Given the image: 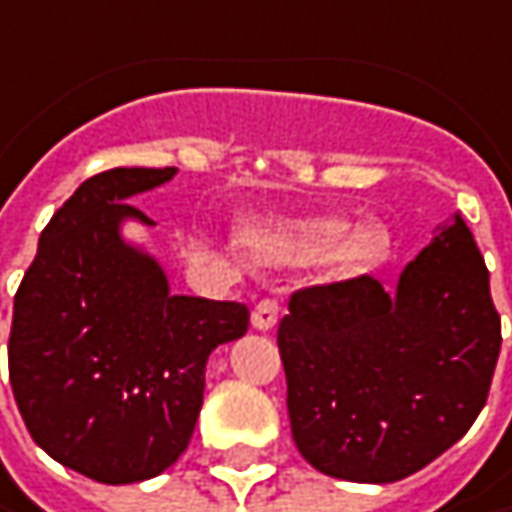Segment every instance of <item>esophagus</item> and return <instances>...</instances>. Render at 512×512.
<instances>
[{
    "label": "esophagus",
    "instance_id": "obj_1",
    "mask_svg": "<svg viewBox=\"0 0 512 512\" xmlns=\"http://www.w3.org/2000/svg\"><path fill=\"white\" fill-rule=\"evenodd\" d=\"M278 315H280L278 300H260L255 309H252V329H257V332H269V329H275Z\"/></svg>",
    "mask_w": 512,
    "mask_h": 512
}]
</instances>
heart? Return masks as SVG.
I'll list each match as a JSON object with an SVG mask.
<instances>
[{
  "label": "heart",
  "mask_w": 512,
  "mask_h": 512,
  "mask_svg": "<svg viewBox=\"0 0 512 512\" xmlns=\"http://www.w3.org/2000/svg\"><path fill=\"white\" fill-rule=\"evenodd\" d=\"M237 243L263 266H300L321 257L332 280H352L389 257L392 232L381 217L346 223L341 214H306L278 220H246Z\"/></svg>",
  "instance_id": "1"
}]
</instances>
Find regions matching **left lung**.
<instances>
[{
    "label": "left lung",
    "instance_id": "8db88e82",
    "mask_svg": "<svg viewBox=\"0 0 512 512\" xmlns=\"http://www.w3.org/2000/svg\"><path fill=\"white\" fill-rule=\"evenodd\" d=\"M300 456L326 476L389 484L450 450L487 401L501 349L490 272L464 217L404 266L303 289L278 329Z\"/></svg>",
    "mask_w": 512,
    "mask_h": 512
}]
</instances>
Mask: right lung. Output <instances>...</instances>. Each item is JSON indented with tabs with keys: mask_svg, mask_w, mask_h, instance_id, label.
Segmentation results:
<instances>
[{
	"mask_svg": "<svg viewBox=\"0 0 512 512\" xmlns=\"http://www.w3.org/2000/svg\"><path fill=\"white\" fill-rule=\"evenodd\" d=\"M177 168H111L85 180L39 234L13 298L11 387L36 444L68 470L134 484L189 447L206 361L246 335L249 309L174 295L125 226H157L128 200Z\"/></svg>",
	"mask_w": 512,
	"mask_h": 512,
	"instance_id": "obj_1",
	"label": "right lung"
}]
</instances>
